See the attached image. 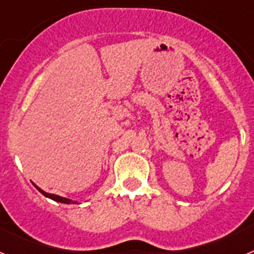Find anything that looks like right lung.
<instances>
[{
	"instance_id": "right-lung-1",
	"label": "right lung",
	"mask_w": 254,
	"mask_h": 254,
	"mask_svg": "<svg viewBox=\"0 0 254 254\" xmlns=\"http://www.w3.org/2000/svg\"><path fill=\"white\" fill-rule=\"evenodd\" d=\"M34 185V183H33ZM34 187L37 188L38 190H39L40 193L43 194V196L48 197V198L53 199V201H56V202H61V203H66V205H69V203H80L77 202V201H72V199L69 198H64V197H61V196H57V194H52V193H47V192H44L43 190H40L39 187H38L37 185H34Z\"/></svg>"
}]
</instances>
